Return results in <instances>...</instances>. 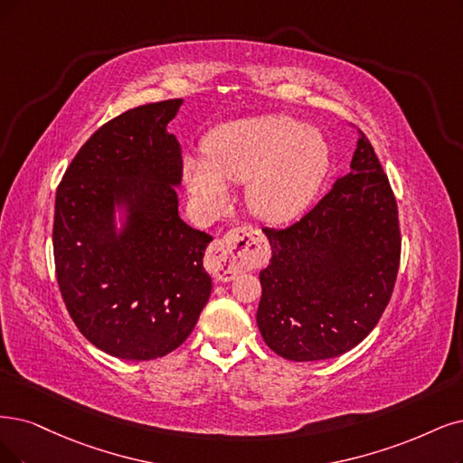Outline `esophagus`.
<instances>
[{
  "instance_id": "1",
  "label": "esophagus",
  "mask_w": 463,
  "mask_h": 463,
  "mask_svg": "<svg viewBox=\"0 0 463 463\" xmlns=\"http://www.w3.org/2000/svg\"><path fill=\"white\" fill-rule=\"evenodd\" d=\"M265 261L267 246L261 234L251 227H242L229 231L210 246L205 267L217 280L229 282L238 272L263 267Z\"/></svg>"
}]
</instances>
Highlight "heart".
I'll return each instance as SVG.
<instances>
[{
  "mask_svg": "<svg viewBox=\"0 0 463 463\" xmlns=\"http://www.w3.org/2000/svg\"><path fill=\"white\" fill-rule=\"evenodd\" d=\"M330 150L317 128L286 114L234 119L203 139V158H184L188 193L208 212L229 202L227 183H246V205L269 225L298 219L326 177Z\"/></svg>",
  "mask_w": 463,
  "mask_h": 463,
  "instance_id": "obj_1",
  "label": "heart"
}]
</instances>
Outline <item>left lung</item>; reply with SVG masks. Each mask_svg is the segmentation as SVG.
Instances as JSON below:
<instances>
[{
	"mask_svg": "<svg viewBox=\"0 0 463 463\" xmlns=\"http://www.w3.org/2000/svg\"><path fill=\"white\" fill-rule=\"evenodd\" d=\"M356 131L349 174L292 227L263 229L272 255L260 272L258 326L288 361H324L356 347L397 280V200L366 135Z\"/></svg>",
	"mask_w": 463,
	"mask_h": 463,
	"instance_id": "1",
	"label": "left lung"
}]
</instances>
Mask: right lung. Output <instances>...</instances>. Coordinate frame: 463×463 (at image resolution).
Instances as JSON below:
<instances>
[{
  "label": "right lung",
  "mask_w": 463,
  "mask_h": 463,
  "mask_svg": "<svg viewBox=\"0 0 463 463\" xmlns=\"http://www.w3.org/2000/svg\"><path fill=\"white\" fill-rule=\"evenodd\" d=\"M181 105L150 102L110 119L57 188L53 251L64 305L97 349L126 361L177 349L212 294L203 251L213 236L188 227L177 210L183 158L167 124Z\"/></svg>",
  "instance_id": "obj_1"
}]
</instances>
